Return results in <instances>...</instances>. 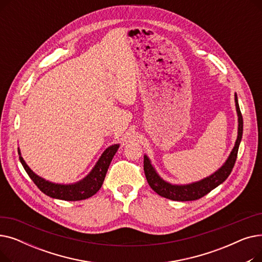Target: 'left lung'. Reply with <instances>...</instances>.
<instances>
[{"label": "left lung", "instance_id": "obj_1", "mask_svg": "<svg viewBox=\"0 0 262 262\" xmlns=\"http://www.w3.org/2000/svg\"><path fill=\"white\" fill-rule=\"evenodd\" d=\"M235 103H236V109L238 115V136L237 140L235 142V146L231 149V152L226 159V161L223 163V166L216 170L213 174L203 178V180L191 183L187 185H174L171 183H168L159 176L153 164L150 163L149 158L144 155V161H143V168H144V174L146 177V181L157 194H159L162 198H166L172 201H180V202H186V201H195L204 195H206L211 190L216 188L219 185H221L223 182H225L226 178L231 173V170L235 166V162L238 155L239 145L242 139L243 134V119L238 104V98L237 93H235Z\"/></svg>", "mask_w": 262, "mask_h": 262}]
</instances>
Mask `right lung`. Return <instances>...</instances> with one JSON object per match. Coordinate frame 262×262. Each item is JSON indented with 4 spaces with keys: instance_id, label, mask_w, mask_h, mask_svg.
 Returning a JSON list of instances; mask_svg holds the SVG:
<instances>
[{
    "instance_id": "right-lung-1",
    "label": "right lung",
    "mask_w": 262,
    "mask_h": 262,
    "mask_svg": "<svg viewBox=\"0 0 262 262\" xmlns=\"http://www.w3.org/2000/svg\"><path fill=\"white\" fill-rule=\"evenodd\" d=\"M119 146L120 144H113L107 147L99 158V160L96 161L95 166L89 172V174L79 182H76L74 184H56L45 180V178L33 172L32 169L27 166L21 156L19 147L18 154L24 170L29 174L35 185L45 194L50 198L62 201H81L94 195L101 189L107 170L109 168V164L116 155Z\"/></svg>"
}]
</instances>
